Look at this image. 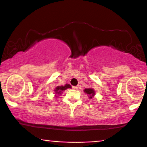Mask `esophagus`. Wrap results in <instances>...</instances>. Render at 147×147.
<instances>
[{"label": "esophagus", "mask_w": 147, "mask_h": 147, "mask_svg": "<svg viewBox=\"0 0 147 147\" xmlns=\"http://www.w3.org/2000/svg\"><path fill=\"white\" fill-rule=\"evenodd\" d=\"M73 88L74 90H77L78 88V86H73Z\"/></svg>", "instance_id": "obj_1"}]
</instances>
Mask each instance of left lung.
Segmentation results:
<instances>
[{"label":"left lung","mask_w":147,"mask_h":147,"mask_svg":"<svg viewBox=\"0 0 147 147\" xmlns=\"http://www.w3.org/2000/svg\"><path fill=\"white\" fill-rule=\"evenodd\" d=\"M84 92H86V94H88V95H90V98H91L92 96H94V91L92 88H86V89L84 90Z\"/></svg>","instance_id":"1"}]
</instances>
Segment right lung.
Listing matches in <instances>:
<instances>
[{"mask_svg": "<svg viewBox=\"0 0 147 147\" xmlns=\"http://www.w3.org/2000/svg\"><path fill=\"white\" fill-rule=\"evenodd\" d=\"M68 88H71V86L70 85V84H65V86H57L55 89V93H57L58 94H61L62 91L65 90Z\"/></svg>", "mask_w": 147, "mask_h": 147, "instance_id": "right-lung-1", "label": "right lung"}]
</instances>
